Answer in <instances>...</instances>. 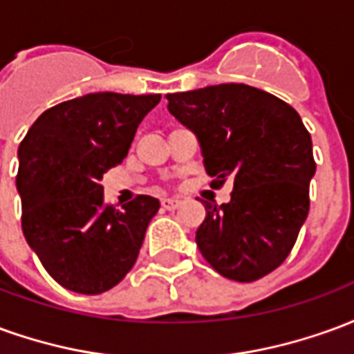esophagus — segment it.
<instances>
[{"label": "esophagus", "instance_id": "1", "mask_svg": "<svg viewBox=\"0 0 354 354\" xmlns=\"http://www.w3.org/2000/svg\"><path fill=\"white\" fill-rule=\"evenodd\" d=\"M182 205V201L180 199H161V207L165 208V210H174V208H178Z\"/></svg>", "mask_w": 354, "mask_h": 354}]
</instances>
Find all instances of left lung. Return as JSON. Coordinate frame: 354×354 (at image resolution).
Segmentation results:
<instances>
[{
	"mask_svg": "<svg viewBox=\"0 0 354 354\" xmlns=\"http://www.w3.org/2000/svg\"><path fill=\"white\" fill-rule=\"evenodd\" d=\"M169 111L195 132L212 185L231 178V201L205 203L197 230L205 260L225 279L258 281L288 258L309 214L311 134L286 102L243 83L167 94Z\"/></svg>",
	"mask_w": 354,
	"mask_h": 354,
	"instance_id": "obj_1",
	"label": "left lung"
}]
</instances>
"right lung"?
Instances as JSON below:
<instances>
[{
	"instance_id": "add662e5",
	"label": "right lung",
	"mask_w": 354,
	"mask_h": 354,
	"mask_svg": "<svg viewBox=\"0 0 354 354\" xmlns=\"http://www.w3.org/2000/svg\"><path fill=\"white\" fill-rule=\"evenodd\" d=\"M159 100L161 94H85L43 111L20 142L22 231L64 288L102 294L136 263L159 201L138 195L115 208L106 205L100 180L127 157Z\"/></svg>"
}]
</instances>
